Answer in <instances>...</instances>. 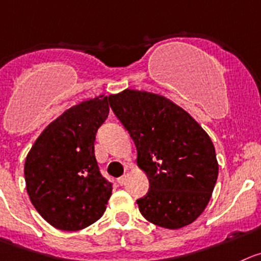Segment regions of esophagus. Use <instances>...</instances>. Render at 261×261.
I'll return each mask as SVG.
<instances>
[{
  "label": "esophagus",
  "mask_w": 261,
  "mask_h": 261,
  "mask_svg": "<svg viewBox=\"0 0 261 261\" xmlns=\"http://www.w3.org/2000/svg\"><path fill=\"white\" fill-rule=\"evenodd\" d=\"M117 181H118L119 186H125L126 181H127V175H122L121 177H118V180H117Z\"/></svg>",
  "instance_id": "obj_1"
}]
</instances>
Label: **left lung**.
<instances>
[{
    "label": "left lung",
    "mask_w": 261,
    "mask_h": 261,
    "mask_svg": "<svg viewBox=\"0 0 261 261\" xmlns=\"http://www.w3.org/2000/svg\"><path fill=\"white\" fill-rule=\"evenodd\" d=\"M138 149L149 191L136 201L142 215L167 229L193 223L207 206L218 179L215 148L203 128L161 95L125 90L109 96Z\"/></svg>",
    "instance_id": "8db88e82"
}]
</instances>
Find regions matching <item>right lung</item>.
<instances>
[{
	"label": "right lung",
	"instance_id": "add662e5",
	"mask_svg": "<svg viewBox=\"0 0 261 261\" xmlns=\"http://www.w3.org/2000/svg\"><path fill=\"white\" fill-rule=\"evenodd\" d=\"M108 96L82 101L42 131L24 165L27 192L41 216L62 230H80L101 218L112 194L97 166L94 143L109 114Z\"/></svg>",
	"mask_w": 261,
	"mask_h": 261
}]
</instances>
